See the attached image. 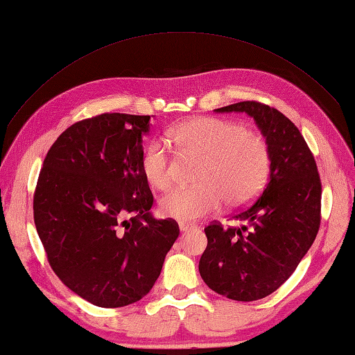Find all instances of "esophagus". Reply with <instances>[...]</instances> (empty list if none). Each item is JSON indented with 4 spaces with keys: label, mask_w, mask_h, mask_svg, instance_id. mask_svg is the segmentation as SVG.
<instances>
[{
    "label": "esophagus",
    "mask_w": 355,
    "mask_h": 355,
    "mask_svg": "<svg viewBox=\"0 0 355 355\" xmlns=\"http://www.w3.org/2000/svg\"><path fill=\"white\" fill-rule=\"evenodd\" d=\"M178 227H180V232H183V233L189 232V230H194V228H197V225H194V224H188V222H180Z\"/></svg>",
    "instance_id": "esophagus-1"
}]
</instances>
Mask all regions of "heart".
Listing matches in <instances>:
<instances>
[{"mask_svg": "<svg viewBox=\"0 0 355 355\" xmlns=\"http://www.w3.org/2000/svg\"><path fill=\"white\" fill-rule=\"evenodd\" d=\"M171 142L183 158H200L196 188L175 189L163 197L159 211L166 218L189 222L228 205L250 200L266 183L269 147L257 131L233 120L194 117L169 130ZM173 161L164 141H150L142 152L141 171L147 183L164 191L173 180Z\"/></svg>", "mask_w": 355, "mask_h": 355, "instance_id": "b5f03b06", "label": "heart"}]
</instances>
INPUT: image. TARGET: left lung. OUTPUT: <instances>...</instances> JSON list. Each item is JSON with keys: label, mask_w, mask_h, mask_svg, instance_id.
<instances>
[{"label": "left lung", "mask_w": 355, "mask_h": 355, "mask_svg": "<svg viewBox=\"0 0 355 355\" xmlns=\"http://www.w3.org/2000/svg\"><path fill=\"white\" fill-rule=\"evenodd\" d=\"M216 112L254 117L269 147V182L263 194L233 216L241 227L205 228L208 245L199 271L228 299L258 300L290 279L313 244L321 220V180L313 155L296 125L258 101H239Z\"/></svg>", "instance_id": "obj_1"}]
</instances>
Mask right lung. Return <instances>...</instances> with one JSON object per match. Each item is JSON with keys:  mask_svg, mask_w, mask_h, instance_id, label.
<instances>
[{"mask_svg": "<svg viewBox=\"0 0 355 355\" xmlns=\"http://www.w3.org/2000/svg\"><path fill=\"white\" fill-rule=\"evenodd\" d=\"M150 116L101 114L58 137L34 192V222L65 286L97 307L117 309L152 290L180 235L155 219L141 171Z\"/></svg>", "mask_w": 355, "mask_h": 355, "instance_id": "right-lung-1", "label": "right lung"}]
</instances>
